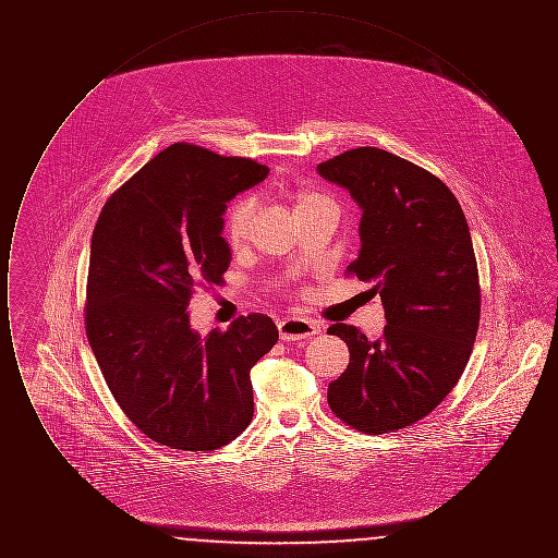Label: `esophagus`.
<instances>
[{"mask_svg":"<svg viewBox=\"0 0 558 558\" xmlns=\"http://www.w3.org/2000/svg\"><path fill=\"white\" fill-rule=\"evenodd\" d=\"M282 341H303L318 335L319 326L314 319L287 318L278 324Z\"/></svg>","mask_w":558,"mask_h":558,"instance_id":"obj_1","label":"esophagus"}]
</instances>
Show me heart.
Masks as SVG:
<instances>
[{
  "label": "heart",
  "instance_id": "obj_1",
  "mask_svg": "<svg viewBox=\"0 0 558 558\" xmlns=\"http://www.w3.org/2000/svg\"><path fill=\"white\" fill-rule=\"evenodd\" d=\"M291 201L296 215L312 211V209H322V207H332L330 198H326L316 190H294L291 192ZM255 211H257V205L253 198H242L230 207V211L226 215V236L232 244L244 242L248 230H251Z\"/></svg>",
  "mask_w": 558,
  "mask_h": 558
}]
</instances>
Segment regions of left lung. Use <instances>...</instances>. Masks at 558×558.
I'll use <instances>...</instances> for the list:
<instances>
[{
  "mask_svg": "<svg viewBox=\"0 0 558 558\" xmlns=\"http://www.w3.org/2000/svg\"><path fill=\"white\" fill-rule=\"evenodd\" d=\"M318 173L362 211L349 271L380 294L387 319L376 339L351 324L328 328L351 355L328 403L347 425L380 435L433 412L469 364L481 314L473 240L450 187L410 160L366 146Z\"/></svg>",
  "mask_w": 558,
  "mask_h": 558,
  "instance_id": "left-lung-1",
  "label": "left lung"
}]
</instances>
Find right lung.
I'll return each instance as SVG.
<instances>
[{"label":"right lung","instance_id":"obj_1","mask_svg":"<svg viewBox=\"0 0 558 558\" xmlns=\"http://www.w3.org/2000/svg\"><path fill=\"white\" fill-rule=\"evenodd\" d=\"M269 169L173 144L108 198L89 251L85 328L108 389L144 435L173 450L228 446L253 418L251 368L278 341L264 314L201 337L194 287L232 262L228 203Z\"/></svg>","mask_w":558,"mask_h":558}]
</instances>
